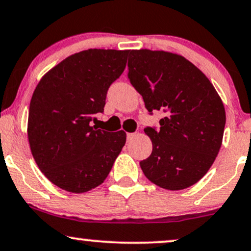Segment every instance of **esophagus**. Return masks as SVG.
Here are the masks:
<instances>
[{
    "label": "esophagus",
    "mask_w": 251,
    "mask_h": 251,
    "mask_svg": "<svg viewBox=\"0 0 251 251\" xmlns=\"http://www.w3.org/2000/svg\"><path fill=\"white\" fill-rule=\"evenodd\" d=\"M134 135H135V133H127V134H126V137H127V140H131V139L133 138Z\"/></svg>",
    "instance_id": "obj_1"
}]
</instances>
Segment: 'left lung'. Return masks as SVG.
I'll use <instances>...</instances> for the list:
<instances>
[{
	"label": "left lung",
	"mask_w": 251,
	"mask_h": 251,
	"mask_svg": "<svg viewBox=\"0 0 251 251\" xmlns=\"http://www.w3.org/2000/svg\"><path fill=\"white\" fill-rule=\"evenodd\" d=\"M127 76L149 114L165 113L159 128H145L153 144L140 161L145 176L171 191L193 186L222 144L226 112L213 84L185 57L146 49L129 51Z\"/></svg>",
	"instance_id": "obj_1"
}]
</instances>
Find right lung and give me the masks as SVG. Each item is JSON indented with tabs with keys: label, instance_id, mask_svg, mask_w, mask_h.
<instances>
[{
	"label": "right lung",
	"instance_id": "1",
	"mask_svg": "<svg viewBox=\"0 0 251 251\" xmlns=\"http://www.w3.org/2000/svg\"><path fill=\"white\" fill-rule=\"evenodd\" d=\"M129 50L89 49L51 69L35 89L28 138L36 164L53 185L85 193L106 179L126 143L124 131L91 126L108 87L125 70Z\"/></svg>",
	"mask_w": 251,
	"mask_h": 251
}]
</instances>
